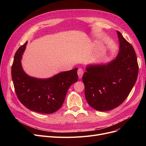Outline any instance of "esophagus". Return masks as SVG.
<instances>
[{
    "label": "esophagus",
    "instance_id": "esophagus-1",
    "mask_svg": "<svg viewBox=\"0 0 146 146\" xmlns=\"http://www.w3.org/2000/svg\"><path fill=\"white\" fill-rule=\"evenodd\" d=\"M83 73H84V72H83V70H82V68H80L78 69V76H79V79H80V78H82Z\"/></svg>",
    "mask_w": 146,
    "mask_h": 146
}]
</instances>
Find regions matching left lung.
Returning <instances> with one entry per match:
<instances>
[{
    "mask_svg": "<svg viewBox=\"0 0 146 146\" xmlns=\"http://www.w3.org/2000/svg\"><path fill=\"white\" fill-rule=\"evenodd\" d=\"M118 54L105 64H88L82 77L88 104L99 111L117 108L128 96L136 82L139 66L135 52L117 31Z\"/></svg>",
    "mask_w": 146,
    "mask_h": 146,
    "instance_id": "obj_1",
    "label": "left lung"
}]
</instances>
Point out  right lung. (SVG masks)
Returning a JSON list of instances; mask_svg holds the SVG:
<instances>
[{
    "mask_svg": "<svg viewBox=\"0 0 146 146\" xmlns=\"http://www.w3.org/2000/svg\"><path fill=\"white\" fill-rule=\"evenodd\" d=\"M27 43L21 46L14 56L11 73L15 92L20 102L31 111L52 113L61 108L68 88L78 81V68L60 72L46 79L30 76L21 64Z\"/></svg>",
    "mask_w": 146,
    "mask_h": 146,
    "instance_id": "1",
    "label": "right lung"
}]
</instances>
